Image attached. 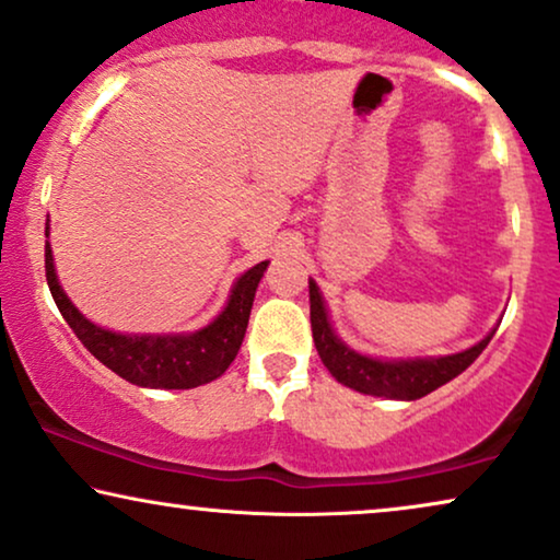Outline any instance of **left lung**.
Returning <instances> with one entry per match:
<instances>
[{
	"label": "left lung",
	"mask_w": 560,
	"mask_h": 560,
	"mask_svg": "<svg viewBox=\"0 0 560 560\" xmlns=\"http://www.w3.org/2000/svg\"><path fill=\"white\" fill-rule=\"evenodd\" d=\"M311 295V331H314L316 352L326 370L337 377L339 383L365 396L394 398V401H417L432 390L453 381L486 350L497 326L486 334L481 342L468 347V350L455 354H442V358H413V360H381L362 354L347 347L334 331L329 308H326L322 290L316 280L308 278Z\"/></svg>",
	"instance_id": "1"
}]
</instances>
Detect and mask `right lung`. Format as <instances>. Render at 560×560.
Segmentation results:
<instances>
[{
	"instance_id": "obj_1",
	"label": "right lung",
	"mask_w": 560,
	"mask_h": 560,
	"mask_svg": "<svg viewBox=\"0 0 560 560\" xmlns=\"http://www.w3.org/2000/svg\"><path fill=\"white\" fill-rule=\"evenodd\" d=\"M48 238V223H46ZM270 262L254 265L236 278L231 295L208 326L190 334H122L90 322L58 282L54 252L46 242V280L58 311L94 358L141 388L185 390L215 381L234 362L249 324L254 293Z\"/></svg>"
}]
</instances>
